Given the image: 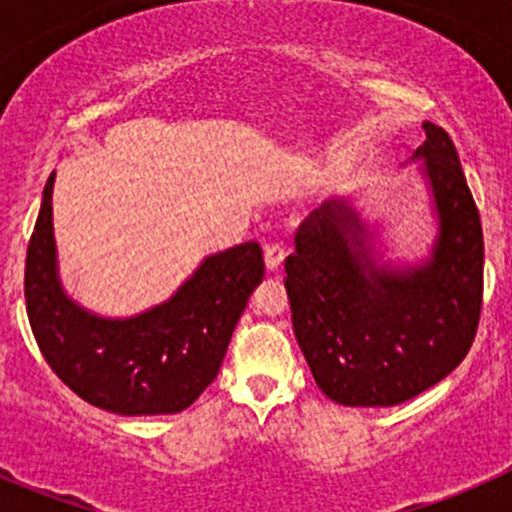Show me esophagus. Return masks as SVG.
I'll list each match as a JSON object with an SVG mask.
<instances>
[{"mask_svg":"<svg viewBox=\"0 0 512 512\" xmlns=\"http://www.w3.org/2000/svg\"><path fill=\"white\" fill-rule=\"evenodd\" d=\"M285 255H287L285 242H280V240L270 242V245L265 247V262H267V270L275 272L277 267L282 265V260H285Z\"/></svg>","mask_w":512,"mask_h":512,"instance_id":"esophagus-1","label":"esophagus"}]
</instances>
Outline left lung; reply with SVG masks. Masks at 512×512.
I'll list each match as a JSON object with an SVG mask.
<instances>
[{
	"instance_id": "left-lung-1",
	"label": "left lung",
	"mask_w": 512,
	"mask_h": 512,
	"mask_svg": "<svg viewBox=\"0 0 512 512\" xmlns=\"http://www.w3.org/2000/svg\"><path fill=\"white\" fill-rule=\"evenodd\" d=\"M414 153L433 190L438 237L418 267L376 265L347 200L314 210L285 260L294 337L319 389L344 406H396L446 379L483 307V227L456 146L423 123Z\"/></svg>"
}]
</instances>
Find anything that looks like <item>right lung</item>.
I'll list each match as a JSON object with an SVG mask.
<instances>
[{"label": "right lung", "mask_w": 512, "mask_h": 512, "mask_svg": "<svg viewBox=\"0 0 512 512\" xmlns=\"http://www.w3.org/2000/svg\"><path fill=\"white\" fill-rule=\"evenodd\" d=\"M54 173L27 247L24 297L36 344L56 376L91 406L121 416L188 409L218 376L235 324L265 277L255 240L210 255L158 307L128 319L86 312L56 275Z\"/></svg>", "instance_id": "1"}]
</instances>
